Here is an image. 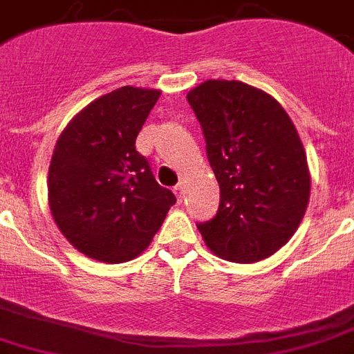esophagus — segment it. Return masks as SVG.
<instances>
[{
	"mask_svg": "<svg viewBox=\"0 0 354 354\" xmlns=\"http://www.w3.org/2000/svg\"><path fill=\"white\" fill-rule=\"evenodd\" d=\"M174 194L177 195V201H179V203H183V198H184V186H183V184H177V186H175Z\"/></svg>",
	"mask_w": 354,
	"mask_h": 354,
	"instance_id": "1",
	"label": "esophagus"
}]
</instances>
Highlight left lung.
<instances>
[{
	"mask_svg": "<svg viewBox=\"0 0 354 354\" xmlns=\"http://www.w3.org/2000/svg\"><path fill=\"white\" fill-rule=\"evenodd\" d=\"M221 188L212 221L197 224L221 259L251 264L284 246L309 203L308 159L297 128L275 97L226 79L204 81L188 95Z\"/></svg>",
	"mask_w": 354,
	"mask_h": 354,
	"instance_id": "obj_1",
	"label": "left lung"
}]
</instances>
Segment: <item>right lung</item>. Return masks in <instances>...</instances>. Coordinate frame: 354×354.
Returning a JSON list of instances; mask_svg holds the SVG:
<instances>
[{
    "mask_svg": "<svg viewBox=\"0 0 354 354\" xmlns=\"http://www.w3.org/2000/svg\"><path fill=\"white\" fill-rule=\"evenodd\" d=\"M159 95L136 86L101 95L55 142L48 206L66 241L90 259L119 264L141 255L177 201L136 150Z\"/></svg>",
    "mask_w": 354,
    "mask_h": 354,
    "instance_id": "add662e5",
    "label": "right lung"
}]
</instances>
